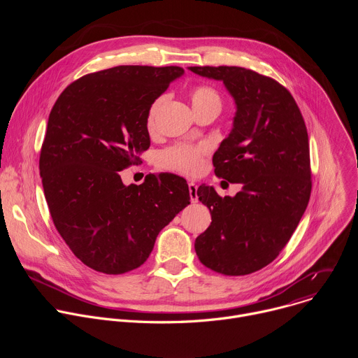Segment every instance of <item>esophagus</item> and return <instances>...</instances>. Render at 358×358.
Returning <instances> with one entry per match:
<instances>
[{
    "label": "esophagus",
    "mask_w": 358,
    "mask_h": 358,
    "mask_svg": "<svg viewBox=\"0 0 358 358\" xmlns=\"http://www.w3.org/2000/svg\"><path fill=\"white\" fill-rule=\"evenodd\" d=\"M188 189H189V196H191V202H198V194H196V184L195 182H189L188 184Z\"/></svg>",
    "instance_id": "esophagus-1"
}]
</instances>
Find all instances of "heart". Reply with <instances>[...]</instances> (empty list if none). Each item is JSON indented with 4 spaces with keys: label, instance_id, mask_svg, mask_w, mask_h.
I'll list each match as a JSON object with an SVG mask.
<instances>
[{
    "label": "heart",
    "instance_id": "heart-1",
    "mask_svg": "<svg viewBox=\"0 0 358 358\" xmlns=\"http://www.w3.org/2000/svg\"><path fill=\"white\" fill-rule=\"evenodd\" d=\"M189 100L195 113H199L207 109L221 110L222 97L220 92L211 85H196L189 90ZM164 96L157 97L148 108L147 112V126L152 129L156 124L157 113L163 105ZM208 152V147L206 144H188L178 143L167 150H164L159 156L160 167L166 170H171L176 173H181L185 176H196L201 173L203 167V157Z\"/></svg>",
    "mask_w": 358,
    "mask_h": 358
}]
</instances>
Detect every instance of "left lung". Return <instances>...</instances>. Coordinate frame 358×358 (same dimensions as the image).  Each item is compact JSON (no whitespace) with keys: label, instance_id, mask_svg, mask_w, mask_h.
Returning <instances> with one entry per match:
<instances>
[{"label":"left lung","instance_id":"8db88e82","mask_svg":"<svg viewBox=\"0 0 358 358\" xmlns=\"http://www.w3.org/2000/svg\"><path fill=\"white\" fill-rule=\"evenodd\" d=\"M222 80L236 103L229 136L213 157L215 176L242 184L235 196L201 185L213 222L195 239L199 262L243 276L273 262L292 238L312 192L309 136L290 92L278 80L239 66H189Z\"/></svg>","mask_w":358,"mask_h":358}]
</instances>
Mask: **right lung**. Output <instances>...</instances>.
Instances as JSON below:
<instances>
[{"label": "right lung", "instance_id": "obj_1", "mask_svg": "<svg viewBox=\"0 0 358 358\" xmlns=\"http://www.w3.org/2000/svg\"><path fill=\"white\" fill-rule=\"evenodd\" d=\"M180 66L122 65L72 82L50 110L39 174L50 217L86 266L122 275L141 266L159 232L189 203L188 184L148 174L126 187L119 171L150 147L147 112Z\"/></svg>", "mask_w": 358, "mask_h": 358}]
</instances>
